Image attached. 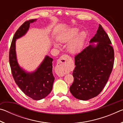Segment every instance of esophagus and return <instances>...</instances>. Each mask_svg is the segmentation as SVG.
<instances>
[{
    "mask_svg": "<svg viewBox=\"0 0 123 123\" xmlns=\"http://www.w3.org/2000/svg\"><path fill=\"white\" fill-rule=\"evenodd\" d=\"M71 57L68 55L64 54L60 57L55 67V72L58 76H63L65 74L64 68L66 66L71 60Z\"/></svg>",
    "mask_w": 123,
    "mask_h": 123,
    "instance_id": "esophagus-1",
    "label": "esophagus"
}]
</instances>
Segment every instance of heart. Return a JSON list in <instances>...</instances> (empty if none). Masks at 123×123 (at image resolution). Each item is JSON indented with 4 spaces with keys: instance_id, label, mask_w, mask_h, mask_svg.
<instances>
[{
    "instance_id": "b5f03b06",
    "label": "heart",
    "mask_w": 123,
    "mask_h": 123,
    "mask_svg": "<svg viewBox=\"0 0 123 123\" xmlns=\"http://www.w3.org/2000/svg\"><path fill=\"white\" fill-rule=\"evenodd\" d=\"M78 32L79 29L78 28H72L60 35L58 37V39L62 43H68L71 41ZM85 37L86 35L85 33L81 32L75 38L70 42L67 46L69 51L72 53H75L80 51L84 44ZM55 46L57 47L58 44H55Z\"/></svg>"
}]
</instances>
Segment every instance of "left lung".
<instances>
[{
	"label": "left lung",
	"mask_w": 123,
	"mask_h": 123,
	"mask_svg": "<svg viewBox=\"0 0 123 123\" xmlns=\"http://www.w3.org/2000/svg\"><path fill=\"white\" fill-rule=\"evenodd\" d=\"M89 46L75 56L73 72L74 82L70 92L76 99L87 100L97 97L103 91L113 67L114 49L108 35L99 24L97 34Z\"/></svg>",
	"instance_id": "1"
}]
</instances>
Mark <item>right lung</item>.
<instances>
[{"instance_id":"1","label":"right lung","mask_w":123,"mask_h":123,"mask_svg":"<svg viewBox=\"0 0 123 123\" xmlns=\"http://www.w3.org/2000/svg\"><path fill=\"white\" fill-rule=\"evenodd\" d=\"M36 19L26 20L14 35L9 51V62L12 76L17 85L25 94L34 100L44 98L51 92L55 80L53 74V59L47 56L36 71L26 73L18 66L15 51L16 39L25 34L30 23Z\"/></svg>"}]
</instances>
